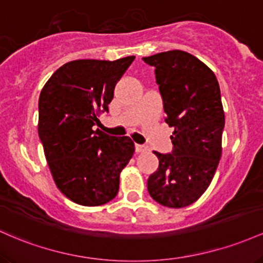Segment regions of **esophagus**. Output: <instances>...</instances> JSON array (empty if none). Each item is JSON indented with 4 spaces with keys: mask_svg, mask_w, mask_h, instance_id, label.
Returning <instances> with one entry per match:
<instances>
[{
    "mask_svg": "<svg viewBox=\"0 0 263 263\" xmlns=\"http://www.w3.org/2000/svg\"><path fill=\"white\" fill-rule=\"evenodd\" d=\"M135 152H137L138 154H143V153H146L147 152V146L140 145V144H137V145H135Z\"/></svg>",
    "mask_w": 263,
    "mask_h": 263,
    "instance_id": "obj_1",
    "label": "esophagus"
}]
</instances>
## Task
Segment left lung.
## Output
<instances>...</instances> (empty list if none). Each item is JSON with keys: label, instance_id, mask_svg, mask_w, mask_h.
<instances>
[{"label": "left lung", "instance_id": "1", "mask_svg": "<svg viewBox=\"0 0 263 263\" xmlns=\"http://www.w3.org/2000/svg\"><path fill=\"white\" fill-rule=\"evenodd\" d=\"M155 67L165 122L174 126L171 154L154 152L159 169L147 191L160 205L180 209L199 200L211 184L222 154L225 113L212 70L190 53L174 49L143 58Z\"/></svg>", "mask_w": 263, "mask_h": 263}]
</instances>
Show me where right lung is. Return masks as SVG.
Wrapping results in <instances>:
<instances>
[{"mask_svg": "<svg viewBox=\"0 0 263 263\" xmlns=\"http://www.w3.org/2000/svg\"><path fill=\"white\" fill-rule=\"evenodd\" d=\"M134 58L68 62L41 90L38 135L47 164L61 193L78 205L99 206L113 200L120 173L134 155L129 137L94 130Z\"/></svg>", "mask_w": 263, "mask_h": 263, "instance_id": "right-lung-1", "label": "right lung"}]
</instances>
